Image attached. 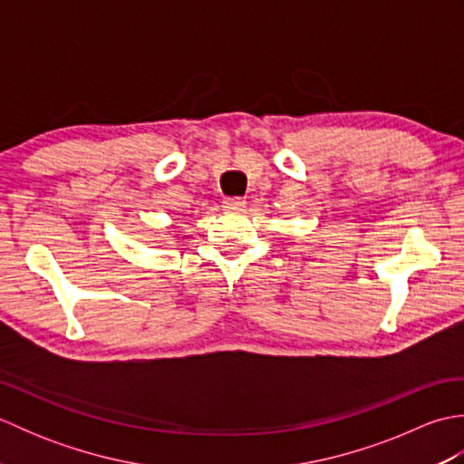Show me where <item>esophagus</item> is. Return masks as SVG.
Masks as SVG:
<instances>
[{
  "label": "esophagus",
  "mask_w": 464,
  "mask_h": 464,
  "mask_svg": "<svg viewBox=\"0 0 464 464\" xmlns=\"http://www.w3.org/2000/svg\"><path fill=\"white\" fill-rule=\"evenodd\" d=\"M247 205V201L241 199V197H227L223 201V209L225 211H243V207Z\"/></svg>",
  "instance_id": "34e87169"
}]
</instances>
